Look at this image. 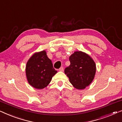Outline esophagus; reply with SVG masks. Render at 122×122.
<instances>
[{
    "mask_svg": "<svg viewBox=\"0 0 122 122\" xmlns=\"http://www.w3.org/2000/svg\"><path fill=\"white\" fill-rule=\"evenodd\" d=\"M59 71H64V68H63V66H61V67L59 68Z\"/></svg>",
    "mask_w": 122,
    "mask_h": 122,
    "instance_id": "esophagus-1",
    "label": "esophagus"
}]
</instances>
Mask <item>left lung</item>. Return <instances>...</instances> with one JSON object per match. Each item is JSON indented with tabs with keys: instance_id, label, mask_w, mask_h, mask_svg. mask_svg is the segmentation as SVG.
Returning <instances> with one entry per match:
<instances>
[{
	"instance_id": "1",
	"label": "left lung",
	"mask_w": 122,
	"mask_h": 122,
	"mask_svg": "<svg viewBox=\"0 0 122 122\" xmlns=\"http://www.w3.org/2000/svg\"><path fill=\"white\" fill-rule=\"evenodd\" d=\"M71 64L64 70L69 81L77 89H84L94 79L96 65L91 56L81 51H76L69 56Z\"/></svg>"
}]
</instances>
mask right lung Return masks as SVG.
<instances>
[{
  "instance_id": "add662e5",
  "label": "right lung",
  "mask_w": 122,
  "mask_h": 122,
  "mask_svg": "<svg viewBox=\"0 0 122 122\" xmlns=\"http://www.w3.org/2000/svg\"><path fill=\"white\" fill-rule=\"evenodd\" d=\"M56 73L46 51L35 53L26 63L25 73L28 81L36 89L46 88Z\"/></svg>"
}]
</instances>
